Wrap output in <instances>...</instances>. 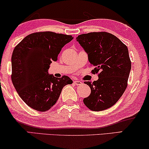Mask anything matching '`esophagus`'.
I'll use <instances>...</instances> for the list:
<instances>
[{"label":"esophagus","mask_w":149,"mask_h":149,"mask_svg":"<svg viewBox=\"0 0 149 149\" xmlns=\"http://www.w3.org/2000/svg\"><path fill=\"white\" fill-rule=\"evenodd\" d=\"M74 84L75 85H77V86H80V85L82 84V82H81L80 81H78V80H75L74 81Z\"/></svg>","instance_id":"obj_1"}]
</instances>
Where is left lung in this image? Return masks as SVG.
<instances>
[{"label": "left lung", "mask_w": 149, "mask_h": 149, "mask_svg": "<svg viewBox=\"0 0 149 149\" xmlns=\"http://www.w3.org/2000/svg\"><path fill=\"white\" fill-rule=\"evenodd\" d=\"M76 39L95 67L92 72L98 77L92 84L84 82L91 89L90 96L84 99V104L95 111L112 107L127 87L131 68L127 46L117 37L105 31L79 35Z\"/></svg>", "instance_id": "left-lung-1"}]
</instances>
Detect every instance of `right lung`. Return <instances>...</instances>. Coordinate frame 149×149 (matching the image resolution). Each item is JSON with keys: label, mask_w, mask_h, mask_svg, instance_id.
<instances>
[{"label": "right lung", "mask_w": 149, "mask_h": 149, "mask_svg": "<svg viewBox=\"0 0 149 149\" xmlns=\"http://www.w3.org/2000/svg\"><path fill=\"white\" fill-rule=\"evenodd\" d=\"M72 36L52 31L29 34L13 49L11 81L23 101L32 109L46 111L55 105L63 87L72 84L68 76L49 74L52 61H56L61 48Z\"/></svg>", "instance_id": "obj_1"}]
</instances>
